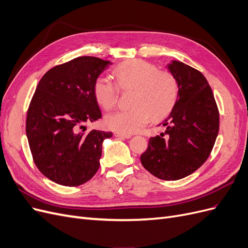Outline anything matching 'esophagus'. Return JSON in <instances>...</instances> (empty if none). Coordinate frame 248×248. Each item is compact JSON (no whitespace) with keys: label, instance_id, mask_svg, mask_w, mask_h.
Returning <instances> with one entry per match:
<instances>
[{"label":"esophagus","instance_id":"1","mask_svg":"<svg viewBox=\"0 0 248 248\" xmlns=\"http://www.w3.org/2000/svg\"><path fill=\"white\" fill-rule=\"evenodd\" d=\"M115 136L117 138H122V139H130L132 137L131 134H126V133H121V132H116Z\"/></svg>","mask_w":248,"mask_h":248}]
</instances>
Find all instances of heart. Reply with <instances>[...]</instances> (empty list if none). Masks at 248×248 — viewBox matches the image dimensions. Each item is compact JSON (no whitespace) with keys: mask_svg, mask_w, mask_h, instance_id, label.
<instances>
[{"mask_svg":"<svg viewBox=\"0 0 248 248\" xmlns=\"http://www.w3.org/2000/svg\"><path fill=\"white\" fill-rule=\"evenodd\" d=\"M112 73L117 85L103 76L94 81V97L102 108L108 110L116 106L118 87L123 91L133 89L134 92L132 108L107 116L106 124L109 129L126 134L137 132L149 123L151 116L161 119L174 108L179 96V84L170 71L157 70L154 65L134 59L119 64Z\"/></svg>","mask_w":248,"mask_h":248,"instance_id":"b5f03b06","label":"heart"}]
</instances>
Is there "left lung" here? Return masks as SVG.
Listing matches in <instances>:
<instances>
[{
	"label": "left lung",
	"instance_id": "obj_1",
	"mask_svg": "<svg viewBox=\"0 0 248 248\" xmlns=\"http://www.w3.org/2000/svg\"><path fill=\"white\" fill-rule=\"evenodd\" d=\"M179 84V96L164 132L149 140L140 162L161 180H179L196 171L211 153L219 130V112L202 74L179 61L168 65Z\"/></svg>",
	"mask_w": 248,
	"mask_h": 248
}]
</instances>
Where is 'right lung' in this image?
<instances>
[{"mask_svg": "<svg viewBox=\"0 0 248 248\" xmlns=\"http://www.w3.org/2000/svg\"><path fill=\"white\" fill-rule=\"evenodd\" d=\"M111 65L78 57L52 67L40 79L29 106L26 133L36 167L57 184L78 186L99 169L102 141L111 132L87 130L101 118L93 85Z\"/></svg>", "mask_w": 248, "mask_h": 248, "instance_id": "add662e5", "label": "right lung"}]
</instances>
